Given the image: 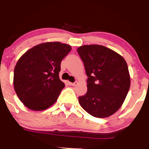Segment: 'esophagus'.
<instances>
[{
	"label": "esophagus",
	"mask_w": 149,
	"mask_h": 149,
	"mask_svg": "<svg viewBox=\"0 0 149 149\" xmlns=\"http://www.w3.org/2000/svg\"><path fill=\"white\" fill-rule=\"evenodd\" d=\"M77 83H78V82H77V81L74 82V83H71V82H69V85H71V86H75V85H76Z\"/></svg>",
	"instance_id": "esophagus-1"
}]
</instances>
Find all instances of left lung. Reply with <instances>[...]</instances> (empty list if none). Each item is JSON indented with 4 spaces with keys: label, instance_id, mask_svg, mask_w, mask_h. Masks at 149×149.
Returning <instances> with one entry per match:
<instances>
[{
    "label": "left lung",
    "instance_id": "left-lung-1",
    "mask_svg": "<svg viewBox=\"0 0 149 149\" xmlns=\"http://www.w3.org/2000/svg\"><path fill=\"white\" fill-rule=\"evenodd\" d=\"M77 52L84 63L88 91L78 97L83 109L96 118H107L123 104L130 87L124 58L104 46H80Z\"/></svg>",
    "mask_w": 149,
    "mask_h": 149
}]
</instances>
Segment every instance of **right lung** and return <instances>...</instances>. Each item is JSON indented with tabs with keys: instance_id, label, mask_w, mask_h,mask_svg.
<instances>
[{
	"instance_id": "add662e5",
	"label": "right lung",
	"mask_w": 149,
	"mask_h": 149,
	"mask_svg": "<svg viewBox=\"0 0 149 149\" xmlns=\"http://www.w3.org/2000/svg\"><path fill=\"white\" fill-rule=\"evenodd\" d=\"M71 47L59 42L39 44L19 58L14 70L15 90L28 109L42 111L57 100L65 85L59 79L61 62Z\"/></svg>"
}]
</instances>
